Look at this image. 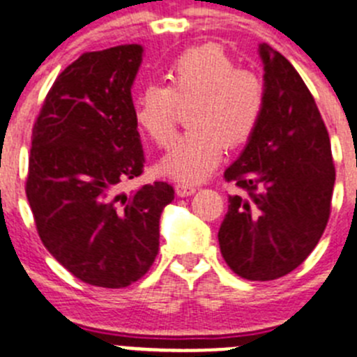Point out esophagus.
Segmentation results:
<instances>
[{
    "label": "esophagus",
    "instance_id": "obj_1",
    "mask_svg": "<svg viewBox=\"0 0 357 357\" xmlns=\"http://www.w3.org/2000/svg\"><path fill=\"white\" fill-rule=\"evenodd\" d=\"M195 190H197L195 186L186 185V183H178V185H176V194H178L179 197H188V195H194Z\"/></svg>",
    "mask_w": 357,
    "mask_h": 357
}]
</instances>
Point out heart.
I'll use <instances>...</instances> for the list:
<instances>
[{"mask_svg":"<svg viewBox=\"0 0 357 357\" xmlns=\"http://www.w3.org/2000/svg\"><path fill=\"white\" fill-rule=\"evenodd\" d=\"M169 85H146L135 98V123L156 146L171 144L176 107L188 105L181 135L160 162V171L183 183H197L220 163L226 146L234 149L255 135L265 89L255 73L236 69L218 44L183 51L167 69Z\"/></svg>","mask_w":357,"mask_h":357,"instance_id":"b5f03b06","label":"heart"}]
</instances>
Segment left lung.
Segmentation results:
<instances>
[{"label": "left lung", "mask_w": 357, "mask_h": 357, "mask_svg": "<svg viewBox=\"0 0 357 357\" xmlns=\"http://www.w3.org/2000/svg\"><path fill=\"white\" fill-rule=\"evenodd\" d=\"M265 108L255 135L224 172L227 199L218 245L234 274L272 281L317 247L331 213L335 165L326 124L295 67L259 44Z\"/></svg>", "instance_id": "8db88e82"}]
</instances>
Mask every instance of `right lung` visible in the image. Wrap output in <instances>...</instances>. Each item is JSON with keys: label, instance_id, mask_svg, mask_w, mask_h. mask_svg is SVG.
<instances>
[{"label": "right lung", "instance_id": "right-lung-1", "mask_svg": "<svg viewBox=\"0 0 357 357\" xmlns=\"http://www.w3.org/2000/svg\"><path fill=\"white\" fill-rule=\"evenodd\" d=\"M142 56L140 44L83 53L53 83L31 133L26 197L38 236L94 287L124 288L149 271L174 199L163 181L117 192L146 162L131 98Z\"/></svg>", "mask_w": 357, "mask_h": 357}]
</instances>
